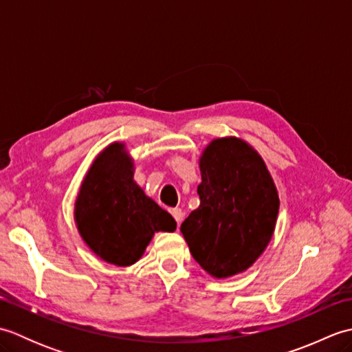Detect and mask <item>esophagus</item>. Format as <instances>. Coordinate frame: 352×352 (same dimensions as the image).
<instances>
[{"instance_id":"esophagus-1","label":"esophagus","mask_w":352,"mask_h":352,"mask_svg":"<svg viewBox=\"0 0 352 352\" xmlns=\"http://www.w3.org/2000/svg\"><path fill=\"white\" fill-rule=\"evenodd\" d=\"M170 214L174 216V219L177 221V223H180L183 219V212L180 207H175V208H170Z\"/></svg>"}]
</instances>
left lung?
Instances as JSON below:
<instances>
[{"mask_svg":"<svg viewBox=\"0 0 352 352\" xmlns=\"http://www.w3.org/2000/svg\"><path fill=\"white\" fill-rule=\"evenodd\" d=\"M199 169V207L180 230L199 266L227 278L246 271L265 251L278 214V193L261 157L237 138L214 139Z\"/></svg>","mask_w":352,"mask_h":352,"instance_id":"8db88e82","label":"left lung"}]
</instances>
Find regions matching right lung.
<instances>
[{
	"label": "right lung",
	"instance_id": "obj_1",
	"mask_svg": "<svg viewBox=\"0 0 352 352\" xmlns=\"http://www.w3.org/2000/svg\"><path fill=\"white\" fill-rule=\"evenodd\" d=\"M81 237L96 256L116 266L142 257L155 231H174L172 216L133 180L122 144H111L89 169L76 203Z\"/></svg>",
	"mask_w": 352,
	"mask_h": 352
}]
</instances>
